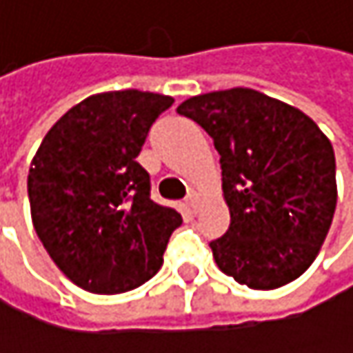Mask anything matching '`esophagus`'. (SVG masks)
I'll use <instances>...</instances> for the list:
<instances>
[{
    "mask_svg": "<svg viewBox=\"0 0 353 353\" xmlns=\"http://www.w3.org/2000/svg\"><path fill=\"white\" fill-rule=\"evenodd\" d=\"M198 202H200L198 194H196V192H190V194H188V198H185V206H188V210H190V212H196V210H198Z\"/></svg>",
    "mask_w": 353,
    "mask_h": 353,
    "instance_id": "1",
    "label": "esophagus"
}]
</instances>
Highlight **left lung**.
I'll list each match as a JSON object with an SVG mask.
<instances>
[{
    "label": "left lung",
    "instance_id": "obj_1",
    "mask_svg": "<svg viewBox=\"0 0 353 353\" xmlns=\"http://www.w3.org/2000/svg\"><path fill=\"white\" fill-rule=\"evenodd\" d=\"M177 112L198 122L221 155L231 225L210 243L219 270L253 290L303 276L337 204L325 132L299 108L249 88L194 96Z\"/></svg>",
    "mask_w": 353,
    "mask_h": 353
}]
</instances>
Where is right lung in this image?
I'll return each mask as SVG.
<instances>
[{"mask_svg":"<svg viewBox=\"0 0 353 353\" xmlns=\"http://www.w3.org/2000/svg\"><path fill=\"white\" fill-rule=\"evenodd\" d=\"M172 104V96L139 90L94 94L67 110L36 151L28 174L36 235L88 292H128L163 265L181 216L151 200L137 157Z\"/></svg>","mask_w":353,"mask_h":353,"instance_id":"right-lung-1","label":"right lung"}]
</instances>
